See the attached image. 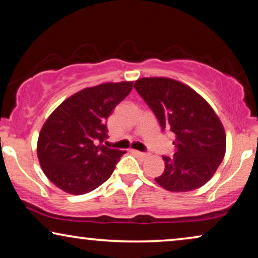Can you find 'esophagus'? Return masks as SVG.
<instances>
[{
  "mask_svg": "<svg viewBox=\"0 0 258 258\" xmlns=\"http://www.w3.org/2000/svg\"><path fill=\"white\" fill-rule=\"evenodd\" d=\"M134 153H135L137 156H140V157H143V158H147L148 156H149V155L148 154H146V153H141V151H137V150H134Z\"/></svg>",
  "mask_w": 258,
  "mask_h": 258,
  "instance_id": "1",
  "label": "esophagus"
}]
</instances>
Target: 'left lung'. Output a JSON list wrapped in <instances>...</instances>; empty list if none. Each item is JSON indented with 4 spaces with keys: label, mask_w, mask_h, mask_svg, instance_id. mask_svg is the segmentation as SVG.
Wrapping results in <instances>:
<instances>
[{
    "label": "left lung",
    "mask_w": 258,
    "mask_h": 258,
    "mask_svg": "<svg viewBox=\"0 0 258 258\" xmlns=\"http://www.w3.org/2000/svg\"><path fill=\"white\" fill-rule=\"evenodd\" d=\"M137 90L160 122L175 135L174 157L163 156L164 171L155 178L172 192L191 191L206 184L223 161L227 137L210 104L195 90L168 77H143Z\"/></svg>",
    "instance_id": "1"
}]
</instances>
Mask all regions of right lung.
<instances>
[{
	"label": "right lung",
	"instance_id": "right-lung-1",
	"mask_svg": "<svg viewBox=\"0 0 258 258\" xmlns=\"http://www.w3.org/2000/svg\"><path fill=\"white\" fill-rule=\"evenodd\" d=\"M134 82L84 88L63 101L42 126L37 157L45 176L63 191L83 195L110 177L125 151L97 144L107 139V118Z\"/></svg>",
	"mask_w": 258,
	"mask_h": 258
}]
</instances>
